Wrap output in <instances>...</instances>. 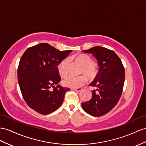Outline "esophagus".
I'll return each mask as SVG.
<instances>
[{"label": "esophagus", "mask_w": 146, "mask_h": 146, "mask_svg": "<svg viewBox=\"0 0 146 146\" xmlns=\"http://www.w3.org/2000/svg\"><path fill=\"white\" fill-rule=\"evenodd\" d=\"M73 90L75 91H77V92H80V91H81L82 90H83V89L81 88H74V89H73Z\"/></svg>", "instance_id": "1"}]
</instances>
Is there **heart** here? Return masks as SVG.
Returning <instances> with one entry per match:
<instances>
[{"label": "heart", "mask_w": 146, "mask_h": 146, "mask_svg": "<svg viewBox=\"0 0 146 146\" xmlns=\"http://www.w3.org/2000/svg\"><path fill=\"white\" fill-rule=\"evenodd\" d=\"M76 60L83 66L80 73L84 74L89 80H94L99 74L98 66L93 62L92 58L90 56L81 54L73 57ZM70 60L68 58L63 59L57 65V71L60 75L64 77L68 74ZM86 81V78L83 76H68L62 81V84L65 87L71 88H77L83 86Z\"/></svg>", "instance_id": "heart-1"}]
</instances>
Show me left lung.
I'll return each instance as SVG.
<instances>
[{
	"mask_svg": "<svg viewBox=\"0 0 146 146\" xmlns=\"http://www.w3.org/2000/svg\"><path fill=\"white\" fill-rule=\"evenodd\" d=\"M92 54L98 60L99 74L90 84L96 88L92 91V98L81 106L84 110L94 117H100L117 105L125 83V68L121 59L113 50L96 46L83 50Z\"/></svg>",
	"mask_w": 146,
	"mask_h": 146,
	"instance_id": "left-lung-1",
	"label": "left lung"
}]
</instances>
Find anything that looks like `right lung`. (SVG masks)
I'll return each instance as SVG.
<instances>
[{
	"label": "right lung",
	"mask_w": 146,
	"mask_h": 146,
	"mask_svg": "<svg viewBox=\"0 0 146 146\" xmlns=\"http://www.w3.org/2000/svg\"><path fill=\"white\" fill-rule=\"evenodd\" d=\"M72 51H60L41 43L24 52L18 66V80L22 96L31 109L47 115L62 105L65 93L70 89L58 84L61 77L57 65Z\"/></svg>",
	"instance_id": "obj_1"
}]
</instances>
